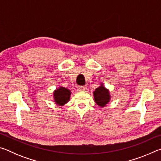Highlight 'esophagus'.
I'll list each match as a JSON object with an SVG mask.
<instances>
[{"instance_id":"esophagus-1","label":"esophagus","mask_w":161,"mask_h":161,"mask_svg":"<svg viewBox=\"0 0 161 161\" xmlns=\"http://www.w3.org/2000/svg\"><path fill=\"white\" fill-rule=\"evenodd\" d=\"M79 91H85L86 90V86H78Z\"/></svg>"}]
</instances>
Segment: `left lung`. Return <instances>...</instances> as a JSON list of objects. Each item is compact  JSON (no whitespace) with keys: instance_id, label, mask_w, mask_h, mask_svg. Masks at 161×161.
Wrapping results in <instances>:
<instances>
[{"instance_id":"obj_1","label":"left lung","mask_w":161,"mask_h":161,"mask_svg":"<svg viewBox=\"0 0 161 161\" xmlns=\"http://www.w3.org/2000/svg\"><path fill=\"white\" fill-rule=\"evenodd\" d=\"M94 101L97 105L101 107H103L104 106L109 102L110 94L108 89L105 88L102 84L99 87H98L93 92Z\"/></svg>"}]
</instances>
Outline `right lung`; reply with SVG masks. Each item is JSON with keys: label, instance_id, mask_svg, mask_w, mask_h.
I'll use <instances>...</instances> for the list:
<instances>
[{"label": "right lung", "instance_id": "right-lung-1", "mask_svg": "<svg viewBox=\"0 0 161 161\" xmlns=\"http://www.w3.org/2000/svg\"><path fill=\"white\" fill-rule=\"evenodd\" d=\"M71 92L64 87L60 86L59 89L54 92V99L57 104L63 106L69 102Z\"/></svg>", "mask_w": 161, "mask_h": 161}]
</instances>
